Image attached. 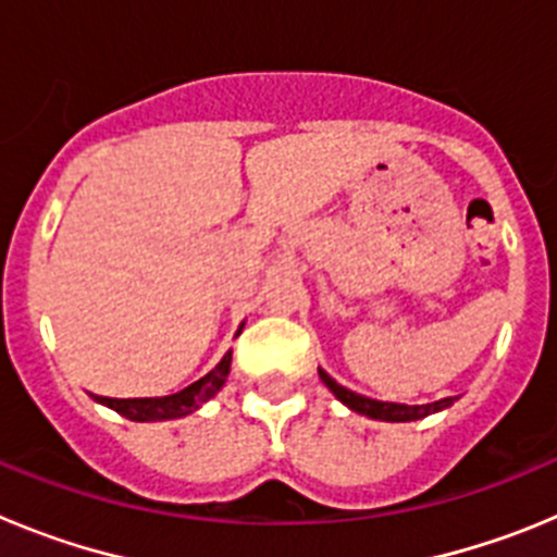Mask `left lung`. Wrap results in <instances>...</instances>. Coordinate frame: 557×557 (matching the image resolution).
I'll return each mask as SVG.
<instances>
[{
    "instance_id": "8db88e82",
    "label": "left lung",
    "mask_w": 557,
    "mask_h": 557,
    "mask_svg": "<svg viewBox=\"0 0 557 557\" xmlns=\"http://www.w3.org/2000/svg\"><path fill=\"white\" fill-rule=\"evenodd\" d=\"M323 385L334 393V396L348 407V410L359 412V416H368V418H376V421H418V418H426L437 410H446L451 407L455 398H441V401H432V405H396V401H376V398H368V396H359V393L348 391V387L337 385L326 371H321Z\"/></svg>"
}]
</instances>
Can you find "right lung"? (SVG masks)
Masks as SVG:
<instances>
[{
  "mask_svg": "<svg viewBox=\"0 0 557 557\" xmlns=\"http://www.w3.org/2000/svg\"><path fill=\"white\" fill-rule=\"evenodd\" d=\"M231 371V351L225 354L218 362L214 371L206 373L203 379L191 382L184 391L172 393V396H159V398H108V396H95L100 405L111 407L120 416L131 418V421H170V418H184L189 412L198 410L200 405H206L211 396H218L220 387L225 385Z\"/></svg>",
  "mask_w": 557,
  "mask_h": 557,
  "instance_id": "1",
  "label": "right lung"
}]
</instances>
